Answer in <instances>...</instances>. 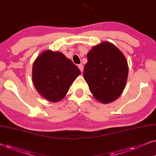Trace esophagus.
Instances as JSON below:
<instances>
[{
	"mask_svg": "<svg viewBox=\"0 0 156 156\" xmlns=\"http://www.w3.org/2000/svg\"><path fill=\"white\" fill-rule=\"evenodd\" d=\"M78 68H79L80 71L83 72V66L82 64H79V65H78Z\"/></svg>",
	"mask_w": 156,
	"mask_h": 156,
	"instance_id": "obj_1",
	"label": "esophagus"
}]
</instances>
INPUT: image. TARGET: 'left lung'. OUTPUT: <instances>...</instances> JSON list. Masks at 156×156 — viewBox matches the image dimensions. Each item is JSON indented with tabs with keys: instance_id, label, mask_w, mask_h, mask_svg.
<instances>
[{
	"instance_id": "obj_1",
	"label": "left lung",
	"mask_w": 156,
	"mask_h": 156,
	"mask_svg": "<svg viewBox=\"0 0 156 156\" xmlns=\"http://www.w3.org/2000/svg\"><path fill=\"white\" fill-rule=\"evenodd\" d=\"M84 79L93 97L102 103L115 101L126 87L128 61L113 43L104 41L95 45L87 54Z\"/></svg>"
}]
</instances>
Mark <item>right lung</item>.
<instances>
[{
	"label": "right lung",
	"mask_w": 156,
	"mask_h": 156,
	"mask_svg": "<svg viewBox=\"0 0 156 156\" xmlns=\"http://www.w3.org/2000/svg\"><path fill=\"white\" fill-rule=\"evenodd\" d=\"M80 70L61 52L47 50L33 65L32 79L36 90L50 102L61 101Z\"/></svg>",
	"instance_id": "obj_1"
}]
</instances>
